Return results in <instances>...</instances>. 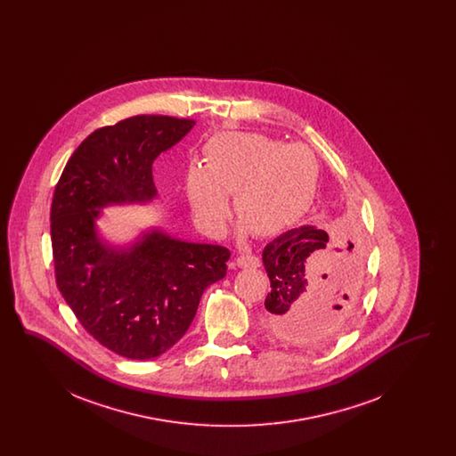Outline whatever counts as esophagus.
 <instances>
[{
  "label": "esophagus",
  "instance_id": "34e87169",
  "mask_svg": "<svg viewBox=\"0 0 456 456\" xmlns=\"http://www.w3.org/2000/svg\"><path fill=\"white\" fill-rule=\"evenodd\" d=\"M239 268H258L260 266V258L255 255H240L236 260Z\"/></svg>",
  "mask_w": 456,
  "mask_h": 456
}]
</instances>
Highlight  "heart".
Returning <instances> with one entry per match:
<instances>
[{"mask_svg": "<svg viewBox=\"0 0 456 456\" xmlns=\"http://www.w3.org/2000/svg\"><path fill=\"white\" fill-rule=\"evenodd\" d=\"M318 181L314 155L260 133H217L205 145L203 167L184 175V193L198 222L218 232L234 216L255 236L281 234L307 210Z\"/></svg>", "mask_w": 456, "mask_h": 456, "instance_id": "b5f03b06", "label": "heart"}]
</instances>
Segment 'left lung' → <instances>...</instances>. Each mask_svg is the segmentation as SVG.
I'll return each instance as SVG.
<instances>
[{
	"mask_svg": "<svg viewBox=\"0 0 456 456\" xmlns=\"http://www.w3.org/2000/svg\"><path fill=\"white\" fill-rule=\"evenodd\" d=\"M263 265L272 287L265 322L279 340L323 347L342 333L362 265L352 240H330L323 229L303 225L268 242Z\"/></svg>",
	"mask_w": 456,
	"mask_h": 456,
	"instance_id": "obj_1",
	"label": "left lung"
}]
</instances>
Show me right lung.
<instances>
[{"label":"right lung","mask_w":456,"mask_h":456,"mask_svg":"<svg viewBox=\"0 0 456 456\" xmlns=\"http://www.w3.org/2000/svg\"><path fill=\"white\" fill-rule=\"evenodd\" d=\"M193 119L133 116L88 134L66 162L51 205L56 283L78 322L118 355L147 361L186 333L203 290L225 277L231 251L160 229L114 246L95 220L110 205L157 196L153 160L183 140Z\"/></svg>","instance_id":"right-lung-1"}]
</instances>
